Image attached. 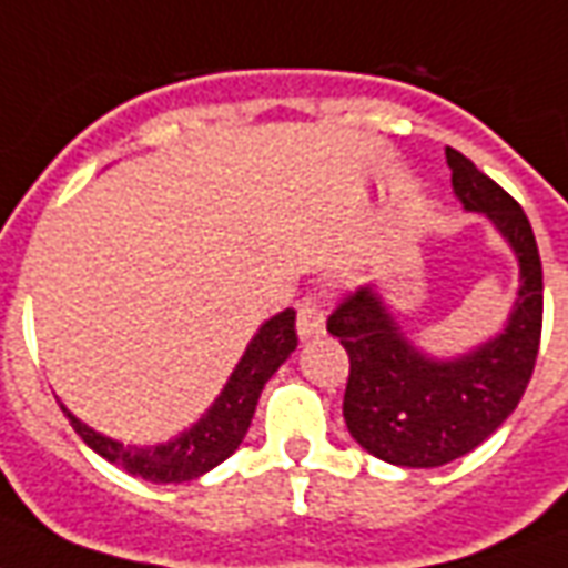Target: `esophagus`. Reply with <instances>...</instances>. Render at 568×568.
Here are the masks:
<instances>
[{"instance_id":"obj_1","label":"esophagus","mask_w":568,"mask_h":568,"mask_svg":"<svg viewBox=\"0 0 568 568\" xmlns=\"http://www.w3.org/2000/svg\"><path fill=\"white\" fill-rule=\"evenodd\" d=\"M325 332V310H322L320 292H307L297 301V334L301 341H310Z\"/></svg>"}]
</instances>
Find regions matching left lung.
Wrapping results in <instances>:
<instances>
[{"label": "left lung", "instance_id": "left-lung-1", "mask_svg": "<svg viewBox=\"0 0 568 568\" xmlns=\"http://www.w3.org/2000/svg\"><path fill=\"white\" fill-rule=\"evenodd\" d=\"M453 191L465 210L484 212L520 261V292L508 328L453 362L426 358L395 328L374 288L341 297L328 332L344 344L349 377L344 419L349 435L383 463L435 468L453 463L520 405L541 341V258L520 203L456 149H447Z\"/></svg>", "mask_w": 568, "mask_h": 568}]
</instances>
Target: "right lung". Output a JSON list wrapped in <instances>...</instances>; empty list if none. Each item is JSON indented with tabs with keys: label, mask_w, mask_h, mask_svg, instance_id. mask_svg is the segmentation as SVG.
<instances>
[{
	"label": "right lung",
	"mask_w": 568,
	"mask_h": 568,
	"mask_svg": "<svg viewBox=\"0 0 568 568\" xmlns=\"http://www.w3.org/2000/svg\"><path fill=\"white\" fill-rule=\"evenodd\" d=\"M295 310H283L280 316L261 325L240 358V365L231 374L227 386L215 398V405L203 414V419L182 432L179 438L158 444V447H124L121 440L103 438L100 432L79 423L67 407L63 410H67L72 428L79 432V438L91 450H97L103 459L124 468L130 475L151 480V484L194 480L224 463L240 447V440L246 438L264 383L271 381L273 371L295 353Z\"/></svg>",
	"instance_id": "right-lung-1"
}]
</instances>
